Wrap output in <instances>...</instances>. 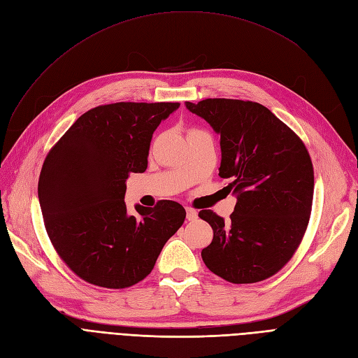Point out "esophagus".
I'll list each match as a JSON object with an SVG mask.
<instances>
[{"label":"esophagus","instance_id":"esophagus-1","mask_svg":"<svg viewBox=\"0 0 358 358\" xmlns=\"http://www.w3.org/2000/svg\"><path fill=\"white\" fill-rule=\"evenodd\" d=\"M197 216H199L197 210H194V209H191V208H187V220H188V221L197 220Z\"/></svg>","mask_w":358,"mask_h":358}]
</instances>
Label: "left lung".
<instances>
[{
  "instance_id": "8db88e82",
  "label": "left lung",
  "mask_w": 358,
  "mask_h": 358,
  "mask_svg": "<svg viewBox=\"0 0 358 358\" xmlns=\"http://www.w3.org/2000/svg\"><path fill=\"white\" fill-rule=\"evenodd\" d=\"M185 106L221 136L220 176L237 199L230 221L199 213L213 230L203 262L233 284L264 280L289 262L306 231L313 199L308 149L258 103L208 99Z\"/></svg>"
}]
</instances>
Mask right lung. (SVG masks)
Wrapping results in <instances>:
<instances>
[{"label": "right lung", "instance_id": "obj_1", "mask_svg": "<svg viewBox=\"0 0 358 358\" xmlns=\"http://www.w3.org/2000/svg\"><path fill=\"white\" fill-rule=\"evenodd\" d=\"M179 103H113L83 113L50 149L38 179L49 239L73 272L104 288L145 279L185 221L171 200L155 208L124 201L129 173H143L157 127Z\"/></svg>", "mask_w": 358, "mask_h": 358}]
</instances>
